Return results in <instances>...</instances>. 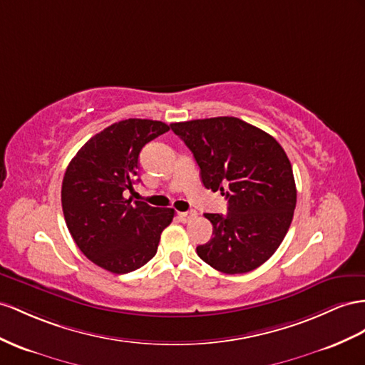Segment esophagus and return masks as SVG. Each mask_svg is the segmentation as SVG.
Here are the masks:
<instances>
[{
  "instance_id": "34e87169",
  "label": "esophagus",
  "mask_w": 365,
  "mask_h": 365,
  "mask_svg": "<svg viewBox=\"0 0 365 365\" xmlns=\"http://www.w3.org/2000/svg\"><path fill=\"white\" fill-rule=\"evenodd\" d=\"M194 217H197V212L195 211H185V212H179V219L182 220V222H191Z\"/></svg>"
}]
</instances>
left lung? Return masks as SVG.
<instances>
[{"instance_id":"obj_1","label":"left lung","mask_w":365,"mask_h":365,"mask_svg":"<svg viewBox=\"0 0 365 365\" xmlns=\"http://www.w3.org/2000/svg\"><path fill=\"white\" fill-rule=\"evenodd\" d=\"M190 148L207 190L220 191L228 212L211 214L212 237L199 257L227 274L253 272L274 255L293 220V168L276 138L236 117L171 123Z\"/></svg>"}]
</instances>
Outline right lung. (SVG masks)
Here are the masks:
<instances>
[{"label":"right lung","instance_id":"obj_1","mask_svg":"<svg viewBox=\"0 0 365 365\" xmlns=\"http://www.w3.org/2000/svg\"><path fill=\"white\" fill-rule=\"evenodd\" d=\"M166 130L163 121L121 120L88 140L64 173L61 205L71 236L91 262L110 273L125 274L149 262L173 222V208L125 199L138 182L143 146Z\"/></svg>","mask_w":365,"mask_h":365}]
</instances>
